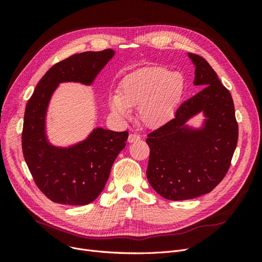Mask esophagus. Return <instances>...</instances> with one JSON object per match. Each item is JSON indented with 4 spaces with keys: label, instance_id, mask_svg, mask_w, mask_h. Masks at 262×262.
Returning a JSON list of instances; mask_svg holds the SVG:
<instances>
[{
    "label": "esophagus",
    "instance_id": "esophagus-1",
    "mask_svg": "<svg viewBox=\"0 0 262 262\" xmlns=\"http://www.w3.org/2000/svg\"><path fill=\"white\" fill-rule=\"evenodd\" d=\"M140 140H141V137L139 136V134H136V133H131L128 138V141L130 142V143H133V142H138Z\"/></svg>",
    "mask_w": 262,
    "mask_h": 262
}]
</instances>
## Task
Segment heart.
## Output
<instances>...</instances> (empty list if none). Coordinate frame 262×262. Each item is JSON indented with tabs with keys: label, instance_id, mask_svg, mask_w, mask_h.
<instances>
[{
	"label": "heart",
	"instance_id": "obj_1",
	"mask_svg": "<svg viewBox=\"0 0 262 262\" xmlns=\"http://www.w3.org/2000/svg\"><path fill=\"white\" fill-rule=\"evenodd\" d=\"M182 93L184 80L180 74L150 67L124 76L109 104L119 119L128 118L130 108L138 106L140 121L147 126H158L175 114Z\"/></svg>",
	"mask_w": 262,
	"mask_h": 262
}]
</instances>
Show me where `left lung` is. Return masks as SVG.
<instances>
[{"instance_id": "left-lung-1", "label": "left lung", "mask_w": 262, "mask_h": 262, "mask_svg": "<svg viewBox=\"0 0 262 262\" xmlns=\"http://www.w3.org/2000/svg\"><path fill=\"white\" fill-rule=\"evenodd\" d=\"M195 66L194 85L201 91L178 107L175 117L147 134L149 158L146 176L150 186L171 201L209 193L227 173L238 141L232 95L208 61L189 53ZM207 117L202 130L182 126L193 114Z\"/></svg>"}]
</instances>
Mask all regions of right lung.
Masks as SVG:
<instances>
[{"instance_id":"1","label":"right lung","mask_w":262,"mask_h":262,"mask_svg":"<svg viewBox=\"0 0 262 262\" xmlns=\"http://www.w3.org/2000/svg\"><path fill=\"white\" fill-rule=\"evenodd\" d=\"M115 51L73 54L49 69L29 98L24 116L21 147L39 190L55 203L85 205L104 190L112 166L125 146L128 131L97 128L86 141L69 148L51 146L45 134V116L52 93L62 82L91 84Z\"/></svg>"}]
</instances>
